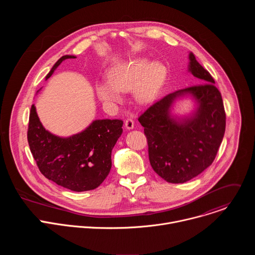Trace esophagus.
<instances>
[{"mask_svg": "<svg viewBox=\"0 0 255 255\" xmlns=\"http://www.w3.org/2000/svg\"><path fill=\"white\" fill-rule=\"evenodd\" d=\"M134 121H133V119L132 118H127L126 120H125V127L127 128V129H133L134 128Z\"/></svg>", "mask_w": 255, "mask_h": 255, "instance_id": "obj_1", "label": "esophagus"}]
</instances>
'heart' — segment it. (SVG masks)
I'll return each mask as SVG.
<instances>
[{"instance_id":"b5f03b06","label":"heart","mask_w":255,"mask_h":255,"mask_svg":"<svg viewBox=\"0 0 255 255\" xmlns=\"http://www.w3.org/2000/svg\"><path fill=\"white\" fill-rule=\"evenodd\" d=\"M165 77L166 70L162 64L136 58L119 64L109 71V82L97 83L96 92L101 101L113 105L122 102L121 93L133 90L135 101L146 105L156 98Z\"/></svg>"}]
</instances>
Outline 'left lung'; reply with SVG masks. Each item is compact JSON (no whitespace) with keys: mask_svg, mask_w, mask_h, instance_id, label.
I'll return each instance as SVG.
<instances>
[{"mask_svg":"<svg viewBox=\"0 0 255 255\" xmlns=\"http://www.w3.org/2000/svg\"><path fill=\"white\" fill-rule=\"evenodd\" d=\"M189 71L199 85L171 93L151 105L138 121L144 127L153 170L171 184H183L197 176L214 161L224 137L226 114L221 93L210 72L189 54ZM190 94L197 102L191 118L173 119V102Z\"/></svg>","mask_w":255,"mask_h":255,"instance_id":"left-lung-1","label":"left lung"}]
</instances>
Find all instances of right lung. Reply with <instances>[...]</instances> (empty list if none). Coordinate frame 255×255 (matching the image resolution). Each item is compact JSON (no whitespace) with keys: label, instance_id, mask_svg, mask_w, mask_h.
I'll list each match as a JSON object with an SVG mask.
<instances>
[{"label":"right lung","instance_id":"right-lung-1","mask_svg":"<svg viewBox=\"0 0 255 255\" xmlns=\"http://www.w3.org/2000/svg\"><path fill=\"white\" fill-rule=\"evenodd\" d=\"M63 55L52 66L45 80L65 59ZM122 120H95L84 131L69 137H59L48 132L41 124L36 108L31 107L28 143L31 153L41 173L60 187L74 192L98 188L112 167V149L123 129Z\"/></svg>","mask_w":255,"mask_h":255}]
</instances>
